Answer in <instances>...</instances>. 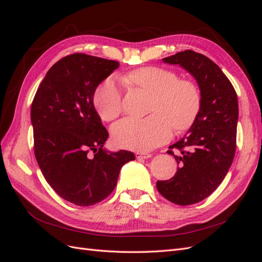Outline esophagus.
<instances>
[{
    "label": "esophagus",
    "mask_w": 262,
    "mask_h": 262,
    "mask_svg": "<svg viewBox=\"0 0 262 262\" xmlns=\"http://www.w3.org/2000/svg\"><path fill=\"white\" fill-rule=\"evenodd\" d=\"M136 156H137L138 160H140V158H141V160H145V158H149L150 156H152V154L145 153V152H137Z\"/></svg>",
    "instance_id": "esophagus-1"
}]
</instances>
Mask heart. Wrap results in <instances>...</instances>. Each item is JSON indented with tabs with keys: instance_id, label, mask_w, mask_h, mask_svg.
Listing matches in <instances>:
<instances>
[{
	"instance_id": "1",
	"label": "heart",
	"mask_w": 262,
	"mask_h": 262,
	"mask_svg": "<svg viewBox=\"0 0 262 262\" xmlns=\"http://www.w3.org/2000/svg\"><path fill=\"white\" fill-rule=\"evenodd\" d=\"M123 83L138 86L153 95L146 118H124L113 126L114 142L122 148L146 152L167 141L172 131L188 130L199 115L201 95L196 85L178 78L173 71L158 68H140L121 77ZM94 106L106 121L121 114V92L117 82L108 78L94 95Z\"/></svg>"
}]
</instances>
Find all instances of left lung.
<instances>
[{
  "label": "left lung",
  "mask_w": 262,
  "mask_h": 262,
  "mask_svg": "<svg viewBox=\"0 0 262 262\" xmlns=\"http://www.w3.org/2000/svg\"><path fill=\"white\" fill-rule=\"evenodd\" d=\"M163 62L185 69L200 89L199 115L185 137L167 150L179 165L175 176L156 182L158 192L166 199L189 205L209 196L231 167L236 149L238 100L226 75L205 55L185 50L164 58Z\"/></svg>",
  "instance_id": "left-lung-1"
}]
</instances>
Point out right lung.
<instances>
[{
    "mask_svg": "<svg viewBox=\"0 0 262 262\" xmlns=\"http://www.w3.org/2000/svg\"><path fill=\"white\" fill-rule=\"evenodd\" d=\"M119 62L84 53L59 60L31 104L35 156L46 180L63 199L89 207L114 191L132 152L104 148L108 132L94 107L97 86Z\"/></svg>",
    "mask_w": 262,
    "mask_h": 262,
    "instance_id": "obj_1",
    "label": "right lung"
}]
</instances>
